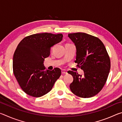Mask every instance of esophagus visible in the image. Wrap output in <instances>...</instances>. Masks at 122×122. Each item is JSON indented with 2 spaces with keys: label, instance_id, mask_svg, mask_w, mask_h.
<instances>
[{
  "label": "esophagus",
  "instance_id": "34e87169",
  "mask_svg": "<svg viewBox=\"0 0 122 122\" xmlns=\"http://www.w3.org/2000/svg\"><path fill=\"white\" fill-rule=\"evenodd\" d=\"M61 73H62V74H67V71H66V70H65V69H62L61 71Z\"/></svg>",
  "mask_w": 122,
  "mask_h": 122
}]
</instances>
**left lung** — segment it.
Wrapping results in <instances>:
<instances>
[{
    "instance_id": "left-lung-1",
    "label": "left lung",
    "mask_w": 122,
    "mask_h": 122,
    "mask_svg": "<svg viewBox=\"0 0 122 122\" xmlns=\"http://www.w3.org/2000/svg\"><path fill=\"white\" fill-rule=\"evenodd\" d=\"M76 48L75 62L84 71L80 75L73 71L70 89L74 94L82 98L96 95L107 81L110 69V60L104 44L97 37L84 33L68 34Z\"/></svg>"
}]
</instances>
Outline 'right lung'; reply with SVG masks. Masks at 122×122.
I'll use <instances>...</instances> for the list:
<instances>
[{"mask_svg":"<svg viewBox=\"0 0 122 122\" xmlns=\"http://www.w3.org/2000/svg\"><path fill=\"white\" fill-rule=\"evenodd\" d=\"M62 37V34H35L25 37L18 45L13 55V73L20 87L28 95H45L60 76V69L45 70L44 62L50 55L51 47L61 42Z\"/></svg>","mask_w":122,"mask_h":122,"instance_id":"add662e5","label":"right lung"}]
</instances>
